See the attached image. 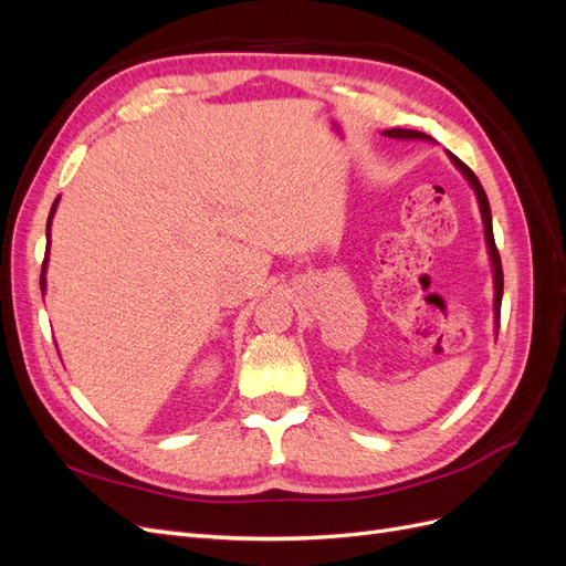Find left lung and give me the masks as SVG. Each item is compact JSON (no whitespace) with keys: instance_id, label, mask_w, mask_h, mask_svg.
I'll return each mask as SVG.
<instances>
[{"instance_id":"obj_1","label":"left lung","mask_w":566,"mask_h":566,"mask_svg":"<svg viewBox=\"0 0 566 566\" xmlns=\"http://www.w3.org/2000/svg\"><path fill=\"white\" fill-rule=\"evenodd\" d=\"M387 136H391V139H430V136L422 134V132H416V129H387L385 132ZM449 158L453 160V165L460 169L462 175H465V179L470 181V186L474 188L476 193V202H479V210H482V221H484V238H486V248H489V254H491V264H493V287H495V297H493V314H495V331H499V323H501V302H503V266H501V254H499V248H495V241H493V227H491V208H489V198L484 193L482 184H479L476 175L472 172V169L458 160L453 153H449Z\"/></svg>"}]
</instances>
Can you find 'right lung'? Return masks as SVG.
<instances>
[{"instance_id":"obj_1","label":"right lung","mask_w":566,"mask_h":566,"mask_svg":"<svg viewBox=\"0 0 566 566\" xmlns=\"http://www.w3.org/2000/svg\"><path fill=\"white\" fill-rule=\"evenodd\" d=\"M56 205H59V198L54 200V205H51V212H49V219H46V238H49V229H51V217H54V212H56ZM46 260H49V248H46V254H44V262H42V273H40V285H42V293H44V273H46Z\"/></svg>"}]
</instances>
